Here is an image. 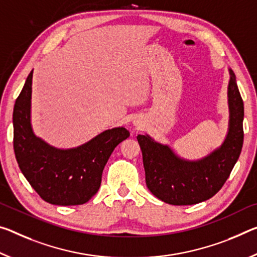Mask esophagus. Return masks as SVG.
<instances>
[{
  "mask_svg": "<svg viewBox=\"0 0 257 257\" xmlns=\"http://www.w3.org/2000/svg\"><path fill=\"white\" fill-rule=\"evenodd\" d=\"M133 123H134V125H135L136 128H141V127H143V123H142L141 120H135V121L133 122Z\"/></svg>",
  "mask_w": 257,
  "mask_h": 257,
  "instance_id": "obj_1",
  "label": "esophagus"
}]
</instances>
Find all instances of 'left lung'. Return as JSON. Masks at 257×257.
Returning <instances> with one entry per match:
<instances>
[{"label": "left lung", "mask_w": 257, "mask_h": 257, "mask_svg": "<svg viewBox=\"0 0 257 257\" xmlns=\"http://www.w3.org/2000/svg\"><path fill=\"white\" fill-rule=\"evenodd\" d=\"M227 85L229 128L221 146L198 160L181 158L167 144L138 135L148 189L161 201L175 206L195 205L214 197L229 178L243 143V101L233 71Z\"/></svg>", "instance_id": "1"}]
</instances>
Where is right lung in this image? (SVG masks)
Returning <instances> with one entry per match:
<instances>
[{
    "instance_id": "add662e5",
    "label": "right lung",
    "mask_w": 257,
    "mask_h": 257,
    "mask_svg": "<svg viewBox=\"0 0 257 257\" xmlns=\"http://www.w3.org/2000/svg\"><path fill=\"white\" fill-rule=\"evenodd\" d=\"M32 79L33 71L14 108V149L19 168L44 201L58 206L83 205L99 190L108 158L130 133L123 127L107 129L72 149L48 144L32 127Z\"/></svg>"
}]
</instances>
